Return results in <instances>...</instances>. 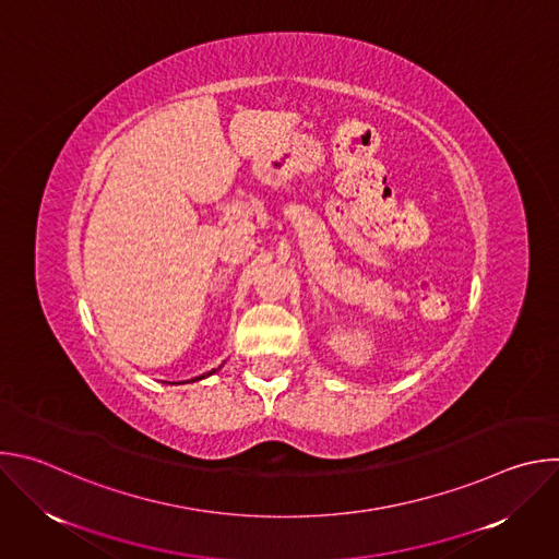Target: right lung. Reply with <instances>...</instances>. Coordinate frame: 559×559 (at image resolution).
I'll list each match as a JSON object with an SVG mask.
<instances>
[{
  "instance_id": "right-lung-1",
  "label": "right lung",
  "mask_w": 559,
  "mask_h": 559,
  "mask_svg": "<svg viewBox=\"0 0 559 559\" xmlns=\"http://www.w3.org/2000/svg\"><path fill=\"white\" fill-rule=\"evenodd\" d=\"M210 373H214V369H212V371H207V373H203V376H199V378H192V380H201V378H205V376H210Z\"/></svg>"
}]
</instances>
